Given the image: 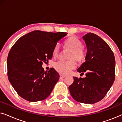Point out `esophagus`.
<instances>
[{
    "instance_id": "esophagus-1",
    "label": "esophagus",
    "mask_w": 122,
    "mask_h": 122,
    "mask_svg": "<svg viewBox=\"0 0 122 122\" xmlns=\"http://www.w3.org/2000/svg\"><path fill=\"white\" fill-rule=\"evenodd\" d=\"M65 76H65L64 75H63V74H60V78H61H61H64Z\"/></svg>"
}]
</instances>
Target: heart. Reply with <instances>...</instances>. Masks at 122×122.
Returning a JSON list of instances; mask_svg holds the SVG:
<instances>
[{
  "label": "heart",
  "instance_id": "b5f03b06",
  "mask_svg": "<svg viewBox=\"0 0 122 122\" xmlns=\"http://www.w3.org/2000/svg\"><path fill=\"white\" fill-rule=\"evenodd\" d=\"M65 48L71 50L68 56L69 60L66 61H58L54 64L55 69L61 74H68L76 66L74 59L81 62L84 61L86 56V52L82 46L81 41L75 36L68 38L63 42ZM59 53V47L56 45L53 49L52 54L54 57H56Z\"/></svg>",
  "mask_w": 122,
  "mask_h": 122
}]
</instances>
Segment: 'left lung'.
<instances>
[{"label": "left lung", "mask_w": 122, "mask_h": 122, "mask_svg": "<svg viewBox=\"0 0 122 122\" xmlns=\"http://www.w3.org/2000/svg\"><path fill=\"white\" fill-rule=\"evenodd\" d=\"M87 47L86 61L77 69L86 77H73L69 86L73 99L79 103L94 104L104 98L114 83L116 61L113 51L97 35L83 36Z\"/></svg>", "instance_id": "obj_1"}]
</instances>
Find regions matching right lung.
Wrapping results in <instances>:
<instances>
[{
    "mask_svg": "<svg viewBox=\"0 0 122 122\" xmlns=\"http://www.w3.org/2000/svg\"><path fill=\"white\" fill-rule=\"evenodd\" d=\"M67 33L34 30L20 38L13 45L7 58L8 76L21 98L29 102L46 99L59 81L54 68L45 71L43 63L52 58L54 46Z\"/></svg>",
    "mask_w": 122,
    "mask_h": 122,
    "instance_id": "add662e5",
    "label": "right lung"
}]
</instances>
